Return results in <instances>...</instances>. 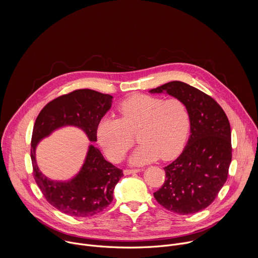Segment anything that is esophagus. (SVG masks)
Returning <instances> with one entry per match:
<instances>
[{
	"label": "esophagus",
	"mask_w": 258,
	"mask_h": 258,
	"mask_svg": "<svg viewBox=\"0 0 258 258\" xmlns=\"http://www.w3.org/2000/svg\"><path fill=\"white\" fill-rule=\"evenodd\" d=\"M139 171H140V169H124L123 173H124V175H128L132 173H137Z\"/></svg>",
	"instance_id": "esophagus-1"
}]
</instances>
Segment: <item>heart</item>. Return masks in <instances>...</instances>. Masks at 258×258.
<instances>
[{
  "label": "heart",
  "mask_w": 258,
  "mask_h": 258,
  "mask_svg": "<svg viewBox=\"0 0 258 258\" xmlns=\"http://www.w3.org/2000/svg\"><path fill=\"white\" fill-rule=\"evenodd\" d=\"M119 119L103 117L97 126V139L106 155L119 162L131 148L132 134L139 131L141 144L130 157L133 165H144L159 157L171 159L181 149L190 130V114L182 101L176 98L135 95L121 102Z\"/></svg>",
  "instance_id": "b5f03b06"
}]
</instances>
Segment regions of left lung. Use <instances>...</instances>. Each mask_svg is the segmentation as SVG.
Here are the masks:
<instances>
[{"instance_id":"obj_1","label":"left lung","mask_w":258,"mask_h":258,"mask_svg":"<svg viewBox=\"0 0 258 258\" xmlns=\"http://www.w3.org/2000/svg\"><path fill=\"white\" fill-rule=\"evenodd\" d=\"M149 93L179 99L190 114L187 145L164 167L165 181L154 197L164 208L178 214L201 211L213 202L228 178L232 161L229 119L210 96L182 82H170Z\"/></svg>"}]
</instances>
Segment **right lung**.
I'll return each mask as SVG.
<instances>
[{"instance_id":"add662e5","label":"right lung","mask_w":258,"mask_h":258,"mask_svg":"<svg viewBox=\"0 0 258 258\" xmlns=\"http://www.w3.org/2000/svg\"><path fill=\"white\" fill-rule=\"evenodd\" d=\"M112 99L93 90H77L48 103L35 119L30 148L33 176L47 201L65 214L90 217L103 211L113 200L122 170L108 162L97 147L90 144L78 174L69 180H54L40 170L36 147L43 139L65 126L78 127L91 142H96L98 123L111 108Z\"/></svg>"}]
</instances>
